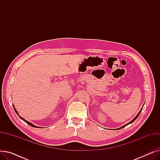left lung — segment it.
Masks as SVG:
<instances>
[{
    "label": "left lung",
    "mask_w": 160,
    "mask_h": 160,
    "mask_svg": "<svg viewBox=\"0 0 160 160\" xmlns=\"http://www.w3.org/2000/svg\"><path fill=\"white\" fill-rule=\"evenodd\" d=\"M142 107H143V106H142ZM142 108H141V110H140V111H139V113H138V115H136V117H135V118H134V119H133V120H132V121H130V122H128V123H127V124H125V125H124V126H122V127H121V128H117V129H120V128H124V127H126V126H127V125H128V124H131V123H132V122H133V121H135V120H136V119H137V118H138V117H139V114H140V113H141V110H142Z\"/></svg>",
    "instance_id": "1"
}]
</instances>
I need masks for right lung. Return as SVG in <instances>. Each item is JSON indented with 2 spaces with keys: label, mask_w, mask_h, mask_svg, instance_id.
<instances>
[{
  "label": "right lung",
  "mask_w": 160,
  "mask_h": 160,
  "mask_svg": "<svg viewBox=\"0 0 160 160\" xmlns=\"http://www.w3.org/2000/svg\"><path fill=\"white\" fill-rule=\"evenodd\" d=\"M13 108H14V110H15V112H16V113L17 114H18V116L20 117V119H21L22 121H24L25 122H27L28 124H29L30 126H31V127H34V128H39V127H36V126H35V125H33L32 123H31V122H30L29 121H27V120H25L24 118H22V117H20L19 115V114H18V112H17V110H15V107H14V106H13ZM41 128V127H40Z\"/></svg>",
  "instance_id": "obj_1"
}]
</instances>
